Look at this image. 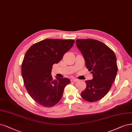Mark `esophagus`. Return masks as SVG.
Segmentation results:
<instances>
[{
	"mask_svg": "<svg viewBox=\"0 0 132 132\" xmlns=\"http://www.w3.org/2000/svg\"><path fill=\"white\" fill-rule=\"evenodd\" d=\"M79 80L78 79H71V82H76V81H78Z\"/></svg>",
	"mask_w": 132,
	"mask_h": 132,
	"instance_id": "34e87169",
	"label": "esophagus"
}]
</instances>
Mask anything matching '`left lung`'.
Here are the masks:
<instances>
[{"instance_id": "1", "label": "left lung", "mask_w": 132, "mask_h": 132, "mask_svg": "<svg viewBox=\"0 0 132 132\" xmlns=\"http://www.w3.org/2000/svg\"><path fill=\"white\" fill-rule=\"evenodd\" d=\"M76 46L82 54L86 67L93 79L86 81V88L81 96L89 102H97L109 91L117 72L116 57L108 46L99 41L77 39Z\"/></svg>"}]
</instances>
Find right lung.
<instances>
[{
  "label": "right lung",
  "instance_id": "right-lung-1",
  "mask_svg": "<svg viewBox=\"0 0 132 132\" xmlns=\"http://www.w3.org/2000/svg\"><path fill=\"white\" fill-rule=\"evenodd\" d=\"M74 40L47 39L33 45L26 53L22 64V75L30 96L41 105L52 107L60 102L68 78L51 74L52 65L62 60L73 46Z\"/></svg>",
  "mask_w": 132,
  "mask_h": 132
}]
</instances>
